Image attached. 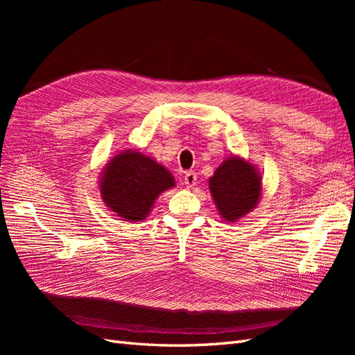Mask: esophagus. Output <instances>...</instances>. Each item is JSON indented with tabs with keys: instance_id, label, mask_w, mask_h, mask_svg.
Returning a JSON list of instances; mask_svg holds the SVG:
<instances>
[{
	"instance_id": "obj_1",
	"label": "esophagus",
	"mask_w": 355,
	"mask_h": 355,
	"mask_svg": "<svg viewBox=\"0 0 355 355\" xmlns=\"http://www.w3.org/2000/svg\"><path fill=\"white\" fill-rule=\"evenodd\" d=\"M184 182H185V185H187L188 188L196 187V184H197V173H196V171H192V170L187 171Z\"/></svg>"
}]
</instances>
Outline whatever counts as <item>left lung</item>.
<instances>
[{
    "instance_id": "left-lung-1",
    "label": "left lung",
    "mask_w": 355,
    "mask_h": 355,
    "mask_svg": "<svg viewBox=\"0 0 355 355\" xmlns=\"http://www.w3.org/2000/svg\"><path fill=\"white\" fill-rule=\"evenodd\" d=\"M211 198L222 220L234 223L249 214L262 196V176L249 161L231 155L209 179Z\"/></svg>"
}]
</instances>
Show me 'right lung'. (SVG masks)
Segmentation results:
<instances>
[{"label":"right lung","mask_w":355,"mask_h":355,"mask_svg":"<svg viewBox=\"0 0 355 355\" xmlns=\"http://www.w3.org/2000/svg\"><path fill=\"white\" fill-rule=\"evenodd\" d=\"M173 187L175 178L164 166L133 149L115 154L99 176L106 207L125 222L145 220L158 196Z\"/></svg>","instance_id":"add662e5"}]
</instances>
